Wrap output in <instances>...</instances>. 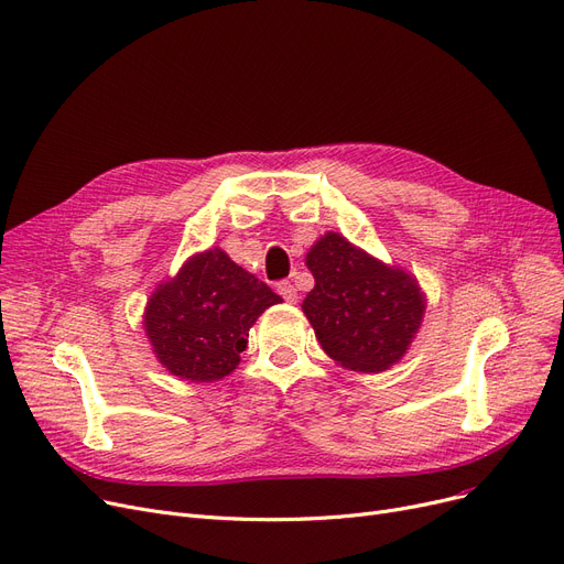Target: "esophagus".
Masks as SVG:
<instances>
[{
	"label": "esophagus",
	"instance_id": "34e87169",
	"mask_svg": "<svg viewBox=\"0 0 564 564\" xmlns=\"http://www.w3.org/2000/svg\"><path fill=\"white\" fill-rule=\"evenodd\" d=\"M279 295H281L285 302L295 304V302H297V288H295V283H292V281H281V283H279Z\"/></svg>",
	"mask_w": 564,
	"mask_h": 564
}]
</instances>
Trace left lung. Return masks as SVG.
<instances>
[{"instance_id": "obj_1", "label": "left lung", "mask_w": 564, "mask_h": 564, "mask_svg": "<svg viewBox=\"0 0 564 564\" xmlns=\"http://www.w3.org/2000/svg\"><path fill=\"white\" fill-rule=\"evenodd\" d=\"M306 264L315 288L302 308L323 350L346 369L364 373L397 364L426 308L417 281L336 232L321 237Z\"/></svg>"}]
</instances>
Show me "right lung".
Instances as JSON below:
<instances>
[{
    "mask_svg": "<svg viewBox=\"0 0 564 564\" xmlns=\"http://www.w3.org/2000/svg\"><path fill=\"white\" fill-rule=\"evenodd\" d=\"M281 297L221 249L193 256L147 302L144 329L165 369L193 382L221 380L239 364L258 315Z\"/></svg>",
    "mask_w": 564,
    "mask_h": 564,
    "instance_id": "obj_1",
    "label": "right lung"
}]
</instances>
